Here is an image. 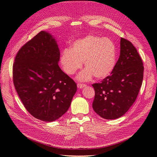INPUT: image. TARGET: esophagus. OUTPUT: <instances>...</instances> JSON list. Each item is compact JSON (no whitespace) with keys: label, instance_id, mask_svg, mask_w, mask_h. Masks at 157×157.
<instances>
[{"label":"esophagus","instance_id":"1","mask_svg":"<svg viewBox=\"0 0 157 157\" xmlns=\"http://www.w3.org/2000/svg\"><path fill=\"white\" fill-rule=\"evenodd\" d=\"M86 86V85L84 84H80V83L77 84V87L80 89H82V88H84Z\"/></svg>","mask_w":157,"mask_h":157}]
</instances>
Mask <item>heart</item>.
Returning <instances> with one entry per match:
<instances>
[{"mask_svg":"<svg viewBox=\"0 0 157 157\" xmlns=\"http://www.w3.org/2000/svg\"><path fill=\"white\" fill-rule=\"evenodd\" d=\"M116 58V46L111 39L88 35L74 41L70 49L63 50L60 63L64 72L72 75L82 67L84 62L86 69L77 78L87 81L94 75L98 79L108 77L115 69Z\"/></svg>","mask_w":157,"mask_h":157,"instance_id":"obj_1","label":"heart"}]
</instances>
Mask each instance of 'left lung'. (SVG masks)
I'll list each match as a JSON object with an SVG mask.
<instances>
[{
    "label": "left lung",
    "instance_id": "8db88e82",
    "mask_svg": "<svg viewBox=\"0 0 157 157\" xmlns=\"http://www.w3.org/2000/svg\"><path fill=\"white\" fill-rule=\"evenodd\" d=\"M143 62L130 41L121 39L120 56L110 76L92 84L94 111L105 119H117L128 111L138 95L144 78Z\"/></svg>",
    "mask_w": 157,
    "mask_h": 157
}]
</instances>
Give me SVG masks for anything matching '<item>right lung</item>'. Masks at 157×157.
I'll return each mask as SVG.
<instances>
[{"instance_id": "right-lung-1", "label": "right lung", "mask_w": 157, "mask_h": 157, "mask_svg": "<svg viewBox=\"0 0 157 157\" xmlns=\"http://www.w3.org/2000/svg\"><path fill=\"white\" fill-rule=\"evenodd\" d=\"M59 57L54 36L42 31L18 51L13 65V84L23 105L44 122L63 115L77 90L59 68Z\"/></svg>"}]
</instances>
